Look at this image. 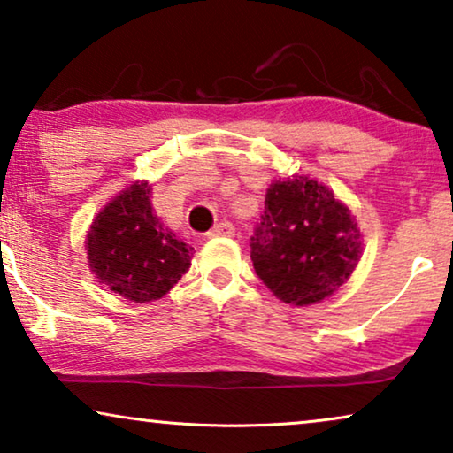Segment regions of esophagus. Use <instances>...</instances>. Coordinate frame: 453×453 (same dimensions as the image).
<instances>
[{
    "label": "esophagus",
    "instance_id": "esophagus-1",
    "mask_svg": "<svg viewBox=\"0 0 453 453\" xmlns=\"http://www.w3.org/2000/svg\"><path fill=\"white\" fill-rule=\"evenodd\" d=\"M233 234H234V226L228 220H225V222H219V225L208 233V237H233Z\"/></svg>",
    "mask_w": 453,
    "mask_h": 453
}]
</instances>
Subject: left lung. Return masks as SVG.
I'll use <instances>...</instances> for the list:
<instances>
[{"mask_svg": "<svg viewBox=\"0 0 453 453\" xmlns=\"http://www.w3.org/2000/svg\"><path fill=\"white\" fill-rule=\"evenodd\" d=\"M256 274L288 305H313L349 280L361 257L355 216L326 185L293 175L274 181L251 237Z\"/></svg>", "mask_w": 453, "mask_h": 453, "instance_id": "left-lung-1", "label": "left lung"}]
</instances>
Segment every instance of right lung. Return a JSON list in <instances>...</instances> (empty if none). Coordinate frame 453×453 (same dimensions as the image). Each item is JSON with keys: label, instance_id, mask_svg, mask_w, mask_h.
Masks as SVG:
<instances>
[{"label": "right lung", "instance_id": "obj_1", "mask_svg": "<svg viewBox=\"0 0 453 453\" xmlns=\"http://www.w3.org/2000/svg\"><path fill=\"white\" fill-rule=\"evenodd\" d=\"M152 188L135 181L96 214L86 234L88 265L98 282L134 303L165 296L189 270L194 247L163 226Z\"/></svg>", "mask_w": 453, "mask_h": 453}]
</instances>
